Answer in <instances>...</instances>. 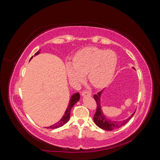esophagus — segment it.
Wrapping results in <instances>:
<instances>
[{
	"instance_id": "esophagus-1",
	"label": "esophagus",
	"mask_w": 160,
	"mask_h": 160,
	"mask_svg": "<svg viewBox=\"0 0 160 160\" xmlns=\"http://www.w3.org/2000/svg\"><path fill=\"white\" fill-rule=\"evenodd\" d=\"M81 94V95L83 96V97H85V96L90 97V96H91V93H90L89 91H82Z\"/></svg>"
}]
</instances>
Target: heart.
<instances>
[{
  "label": "heart",
  "instance_id": "obj_1",
  "mask_svg": "<svg viewBox=\"0 0 160 160\" xmlns=\"http://www.w3.org/2000/svg\"><path fill=\"white\" fill-rule=\"evenodd\" d=\"M117 65L118 56L114 51L88 47L75 53L73 62L67 63L66 71L73 83L82 81L88 73L89 83L94 88L101 89L110 83Z\"/></svg>",
  "mask_w": 160,
  "mask_h": 160
}]
</instances>
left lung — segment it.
Returning a JSON list of instances; mask_svg holds the SVG:
<instances>
[{"label": "left lung", "instance_id": "obj_1", "mask_svg": "<svg viewBox=\"0 0 160 160\" xmlns=\"http://www.w3.org/2000/svg\"><path fill=\"white\" fill-rule=\"evenodd\" d=\"M133 69H135L134 67H133ZM103 91V90L99 91L98 94L94 95L93 96V98L97 103V110H96L95 114L94 115L93 121L95 123L98 125L99 128L103 129L104 130L112 131L113 129L119 128L120 127L123 126V125H124L125 124H126L129 122V120L132 119L134 113H135V111L132 113V115L129 116L128 119H124L123 121H119V122L113 121L111 119L107 118L103 113L102 109H101V94H102Z\"/></svg>", "mask_w": 160, "mask_h": 160}]
</instances>
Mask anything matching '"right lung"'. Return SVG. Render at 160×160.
Segmentation results:
<instances>
[{"label":"right lung","instance_id":"obj_1","mask_svg":"<svg viewBox=\"0 0 160 160\" xmlns=\"http://www.w3.org/2000/svg\"><path fill=\"white\" fill-rule=\"evenodd\" d=\"M40 51H41V49L38 50V51H37L35 54V56L39 54ZM32 57H33V56L31 58L30 61L32 59ZM79 99H80V95H79V93H76L72 94V95L71 97V99H70V101H69V105H68V106H67V109L65 111V114L63 115V116H62V118L59 121V122H57L55 124H53L52 125H51L50 127H47V128L48 129H57V128H59L62 126V125H65L67 122H68V121L69 120V118H70L71 110L72 108L74 106V105L77 102V101L79 100Z\"/></svg>","mask_w":160,"mask_h":160}]
</instances>
